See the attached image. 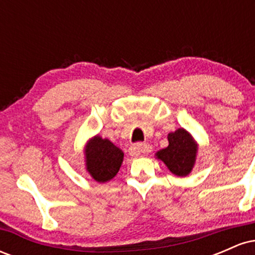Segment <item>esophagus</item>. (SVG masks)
Segmentation results:
<instances>
[{
	"instance_id": "obj_1",
	"label": "esophagus",
	"mask_w": 255,
	"mask_h": 255,
	"mask_svg": "<svg viewBox=\"0 0 255 255\" xmlns=\"http://www.w3.org/2000/svg\"><path fill=\"white\" fill-rule=\"evenodd\" d=\"M152 147L150 144H146V142H140V144L134 145L133 147L130 148V154L131 156H139L141 153H148L151 152Z\"/></svg>"
}]
</instances>
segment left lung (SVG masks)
<instances>
[{
	"mask_svg": "<svg viewBox=\"0 0 255 255\" xmlns=\"http://www.w3.org/2000/svg\"><path fill=\"white\" fill-rule=\"evenodd\" d=\"M169 145L156 153L157 159L162 160L166 168L178 177L191 174L198 154V142L184 128H178L168 134Z\"/></svg>",
	"mask_w": 255,
	"mask_h": 255,
	"instance_id": "obj_1",
	"label": "left lung"
}]
</instances>
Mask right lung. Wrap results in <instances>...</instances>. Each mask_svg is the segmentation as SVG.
I'll use <instances>...</instances> for the list:
<instances>
[{
	"instance_id": "obj_1",
	"label": "right lung",
	"mask_w": 255,
	"mask_h": 255,
	"mask_svg": "<svg viewBox=\"0 0 255 255\" xmlns=\"http://www.w3.org/2000/svg\"><path fill=\"white\" fill-rule=\"evenodd\" d=\"M85 166L90 176L98 183H105L114 178L124 162V151L109 139L92 136L84 148Z\"/></svg>"
}]
</instances>
